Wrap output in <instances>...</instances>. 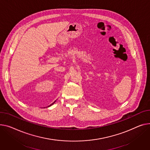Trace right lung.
Returning <instances> with one entry per match:
<instances>
[{
	"instance_id": "obj_1",
	"label": "right lung",
	"mask_w": 150,
	"mask_h": 150,
	"mask_svg": "<svg viewBox=\"0 0 150 150\" xmlns=\"http://www.w3.org/2000/svg\"><path fill=\"white\" fill-rule=\"evenodd\" d=\"M55 101H54V103H52V104H51V105H49V106H48V107H50V106H51V105H53V104H54V103H55Z\"/></svg>"
}]
</instances>
